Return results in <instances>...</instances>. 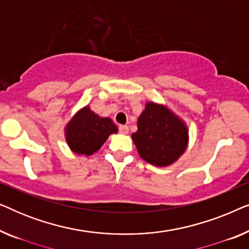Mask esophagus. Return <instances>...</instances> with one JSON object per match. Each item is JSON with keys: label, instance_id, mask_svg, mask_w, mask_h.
<instances>
[{"label": "esophagus", "instance_id": "esophagus-1", "mask_svg": "<svg viewBox=\"0 0 249 249\" xmlns=\"http://www.w3.org/2000/svg\"><path fill=\"white\" fill-rule=\"evenodd\" d=\"M119 132H120V134L127 135L128 132H129L128 125H119Z\"/></svg>", "mask_w": 249, "mask_h": 249}]
</instances>
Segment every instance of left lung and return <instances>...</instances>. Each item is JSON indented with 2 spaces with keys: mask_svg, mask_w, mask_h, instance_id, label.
<instances>
[{
  "mask_svg": "<svg viewBox=\"0 0 249 249\" xmlns=\"http://www.w3.org/2000/svg\"><path fill=\"white\" fill-rule=\"evenodd\" d=\"M138 130L132 134L139 155L156 166L172 164L186 151L188 129L169 108L149 102L137 122Z\"/></svg>",
  "mask_w": 249,
  "mask_h": 249,
  "instance_id": "8db88e82",
  "label": "left lung"
}]
</instances>
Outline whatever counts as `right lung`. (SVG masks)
Wrapping results in <instances>:
<instances>
[{"instance_id": "add662e5", "label": "right lung", "mask_w": 249, "mask_h": 249, "mask_svg": "<svg viewBox=\"0 0 249 249\" xmlns=\"http://www.w3.org/2000/svg\"><path fill=\"white\" fill-rule=\"evenodd\" d=\"M118 128L108 118H101L86 107L74 115L66 128L69 147L77 154L91 155L97 152L111 134Z\"/></svg>"}]
</instances>
